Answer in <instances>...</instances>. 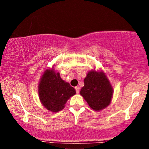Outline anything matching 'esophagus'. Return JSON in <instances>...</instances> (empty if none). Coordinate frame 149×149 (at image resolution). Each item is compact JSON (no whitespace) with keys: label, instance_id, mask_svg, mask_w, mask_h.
Returning a JSON list of instances; mask_svg holds the SVG:
<instances>
[{"label":"esophagus","instance_id":"obj_1","mask_svg":"<svg viewBox=\"0 0 149 149\" xmlns=\"http://www.w3.org/2000/svg\"><path fill=\"white\" fill-rule=\"evenodd\" d=\"M75 90H76V92L77 94L79 93V91H80V88L79 87V86H76L75 87Z\"/></svg>","mask_w":149,"mask_h":149}]
</instances>
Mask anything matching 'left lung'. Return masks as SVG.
<instances>
[{
  "label": "left lung",
  "instance_id": "left-lung-1",
  "mask_svg": "<svg viewBox=\"0 0 149 149\" xmlns=\"http://www.w3.org/2000/svg\"><path fill=\"white\" fill-rule=\"evenodd\" d=\"M84 85L80 95L94 111L107 108L113 96V88L106 74L102 70H91L84 79Z\"/></svg>",
  "mask_w": 149,
  "mask_h": 149
}]
</instances>
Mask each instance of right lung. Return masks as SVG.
<instances>
[{"mask_svg":"<svg viewBox=\"0 0 149 149\" xmlns=\"http://www.w3.org/2000/svg\"><path fill=\"white\" fill-rule=\"evenodd\" d=\"M52 68L46 69L38 86V97L45 108L57 113L65 108L66 102L76 94L75 89L61 79L60 73Z\"/></svg>","mask_w":149,"mask_h":149,"instance_id":"obj_1","label":"right lung"}]
</instances>
